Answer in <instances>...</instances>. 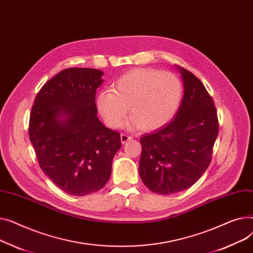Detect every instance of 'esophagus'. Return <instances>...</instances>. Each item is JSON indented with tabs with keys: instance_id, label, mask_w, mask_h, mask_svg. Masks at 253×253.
<instances>
[{
	"instance_id": "esophagus-1",
	"label": "esophagus",
	"mask_w": 253,
	"mask_h": 253,
	"mask_svg": "<svg viewBox=\"0 0 253 253\" xmlns=\"http://www.w3.org/2000/svg\"><path fill=\"white\" fill-rule=\"evenodd\" d=\"M130 139H132V137L129 134H127V133H122L121 134V141H122V143H125L128 140H130Z\"/></svg>"
}]
</instances>
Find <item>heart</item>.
<instances>
[{
	"label": "heart",
	"mask_w": 253,
	"mask_h": 253,
	"mask_svg": "<svg viewBox=\"0 0 253 253\" xmlns=\"http://www.w3.org/2000/svg\"><path fill=\"white\" fill-rule=\"evenodd\" d=\"M182 86L171 72L156 69H134L120 77L112 90L100 92L96 105L104 122L112 128L121 127L130 112V124L153 131L166 125L180 104Z\"/></svg>",
	"instance_id": "1"
}]
</instances>
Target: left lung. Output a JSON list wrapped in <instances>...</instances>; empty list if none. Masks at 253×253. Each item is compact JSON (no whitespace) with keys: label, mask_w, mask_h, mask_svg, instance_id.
<instances>
[{"label":"left lung","mask_w":253,"mask_h":253,"mask_svg":"<svg viewBox=\"0 0 253 253\" xmlns=\"http://www.w3.org/2000/svg\"><path fill=\"white\" fill-rule=\"evenodd\" d=\"M178 70L184 92L174 119L140 138L139 175L145 187L160 195L187 190L203 175L218 134L213 99L193 73Z\"/></svg>","instance_id":"8db88e82"}]
</instances>
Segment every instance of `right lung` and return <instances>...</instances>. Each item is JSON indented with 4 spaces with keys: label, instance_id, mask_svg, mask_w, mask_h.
I'll list each match as a JSON object with an SVG mask.
<instances>
[{
    "label": "right lung",
    "instance_id": "add662e5",
    "mask_svg": "<svg viewBox=\"0 0 253 253\" xmlns=\"http://www.w3.org/2000/svg\"><path fill=\"white\" fill-rule=\"evenodd\" d=\"M102 74L95 69H65L40 89L32 108L29 136L39 165L72 196L102 189L121 148L119 132L106 128L96 116Z\"/></svg>",
    "mask_w": 253,
    "mask_h": 253
}]
</instances>
